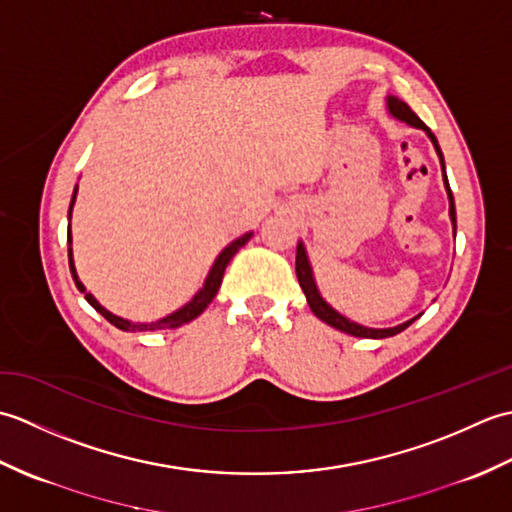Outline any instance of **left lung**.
Returning a JSON list of instances; mask_svg holds the SVG:
<instances>
[{"label": "left lung", "instance_id": "left-lung-1", "mask_svg": "<svg viewBox=\"0 0 512 512\" xmlns=\"http://www.w3.org/2000/svg\"><path fill=\"white\" fill-rule=\"evenodd\" d=\"M387 110H389L391 116L398 118V121L407 123V125H411V127L422 129V132L431 138L433 147H436V154H438V158H440V167H442V180H444V187H447V195H449V215H451L453 235H455V228H458V226H455V224H458V222H455V202H453V193H451V187H449L447 167H444V156H442V149H440V145H438V138L433 136L431 129L420 121V118L416 116V112H413L405 101L396 99V96H387ZM295 270H297V279H299V286H301V290H303V295H306V299H308L310 310H312L314 314H317V317H319L323 323H328V325H332V328L341 330V332H345V334L363 336V339H387V336H394V334H400L402 330H407L409 325L420 317V314H418V317H413V319H409V321H405V323H400V325H396V328H385V330L365 328V325H358V323H354V321H350V319H345L343 314L336 312V310L330 306V303L321 297V292H319V288H317V281H314V275H312V266H310V259H308L306 246H303V242L297 244V262H295Z\"/></svg>", "mask_w": 512, "mask_h": 512}]
</instances>
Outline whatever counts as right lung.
Returning a JSON list of instances; mask_svg holds the SVG:
<instances>
[{"label":"right lung","mask_w":512,"mask_h":512,"mask_svg":"<svg viewBox=\"0 0 512 512\" xmlns=\"http://www.w3.org/2000/svg\"><path fill=\"white\" fill-rule=\"evenodd\" d=\"M74 200H76V187H74V193H72V202H70V211H68V217H72V206H74ZM253 237V233H246V235H242V237H237L235 242H231L228 244L220 255H217V259H215V264L211 266V270H209V277H206V281H204V286L198 290V295H195L189 303H184V306L180 308V310H176V312H171L169 317H165V319H158V321H151V323H132V321H127V319H123V317H116V314H112L110 310H105L99 301H96L88 290H85V286L81 284L79 281V275H76V268H74V259H72V235H70V228H68V244H70V248H68V257H70V273H72V277H74V284H76V288H79L83 295H85V301L90 303V306L96 310V312H101L103 317L110 321L112 325H116L118 330H123V332H154V330H165V328H180V325H184V323H189V321H193L195 317H200V314L209 308V303L215 299V295H217V290H220V286H222V277H224V270H226V266H228V262H231L233 259V255L237 253L239 248H242L248 239Z\"/></svg>","instance_id":"1"}]
</instances>
